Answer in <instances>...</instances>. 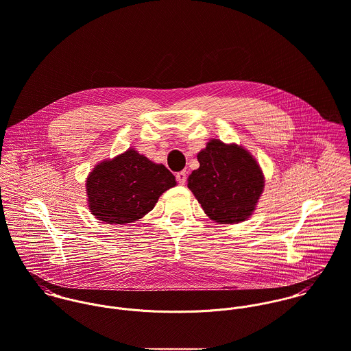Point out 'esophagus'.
<instances>
[{
	"instance_id": "obj_1",
	"label": "esophagus",
	"mask_w": 351,
	"mask_h": 351,
	"mask_svg": "<svg viewBox=\"0 0 351 351\" xmlns=\"http://www.w3.org/2000/svg\"><path fill=\"white\" fill-rule=\"evenodd\" d=\"M186 179H187V173H186V171H180V172H178V173H176V180H178L180 184H184Z\"/></svg>"
}]
</instances>
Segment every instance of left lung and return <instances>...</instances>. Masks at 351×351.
Masks as SVG:
<instances>
[{"label":"left lung","mask_w":351,"mask_h":351,"mask_svg":"<svg viewBox=\"0 0 351 351\" xmlns=\"http://www.w3.org/2000/svg\"><path fill=\"white\" fill-rule=\"evenodd\" d=\"M197 157L199 168L193 171L187 186L205 213L221 223L248 218L265 186L252 156L241 146L211 140Z\"/></svg>","instance_id":"left-lung-1"}]
</instances>
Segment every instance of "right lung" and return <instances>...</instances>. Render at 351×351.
Instances as JSON below:
<instances>
[{
  "instance_id": "add662e5",
  "label": "right lung",
  "mask_w": 351,
  "mask_h": 351,
  "mask_svg": "<svg viewBox=\"0 0 351 351\" xmlns=\"http://www.w3.org/2000/svg\"><path fill=\"white\" fill-rule=\"evenodd\" d=\"M173 186L175 176L162 164H154L129 149L89 173V209L104 222H133L152 210L160 195Z\"/></svg>"
}]
</instances>
